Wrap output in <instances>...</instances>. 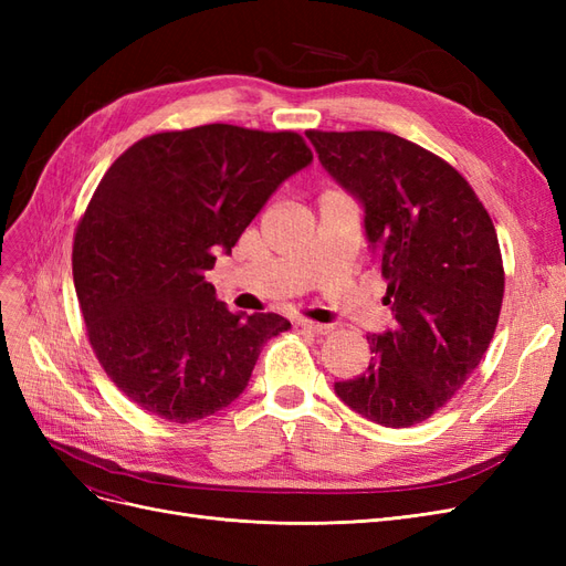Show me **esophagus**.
<instances>
[{
    "label": "esophagus",
    "instance_id": "34e87169",
    "mask_svg": "<svg viewBox=\"0 0 566 566\" xmlns=\"http://www.w3.org/2000/svg\"><path fill=\"white\" fill-rule=\"evenodd\" d=\"M300 325H302L304 331H310L314 335H328V333H333V325L316 323V321H300Z\"/></svg>",
    "mask_w": 566,
    "mask_h": 566
}]
</instances>
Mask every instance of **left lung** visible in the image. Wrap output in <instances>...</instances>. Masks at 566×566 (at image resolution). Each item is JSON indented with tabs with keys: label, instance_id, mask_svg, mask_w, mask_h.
I'll return each instance as SVG.
<instances>
[{
	"label": "left lung",
	"instance_id": "1",
	"mask_svg": "<svg viewBox=\"0 0 566 566\" xmlns=\"http://www.w3.org/2000/svg\"><path fill=\"white\" fill-rule=\"evenodd\" d=\"M331 177L364 205L394 328L335 394L358 416L410 427L468 382L495 333L505 271L493 221L455 167L389 132H306Z\"/></svg>",
	"mask_w": 566,
	"mask_h": 566
}]
</instances>
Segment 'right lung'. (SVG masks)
<instances>
[{"mask_svg": "<svg viewBox=\"0 0 566 566\" xmlns=\"http://www.w3.org/2000/svg\"><path fill=\"white\" fill-rule=\"evenodd\" d=\"M312 160L297 132L202 125L111 165L75 231L73 281L98 364L136 406L186 424L241 397L290 321L229 312L205 273Z\"/></svg>", "mask_w": 566, "mask_h": 566, "instance_id": "right-lung-1", "label": "right lung"}]
</instances>
